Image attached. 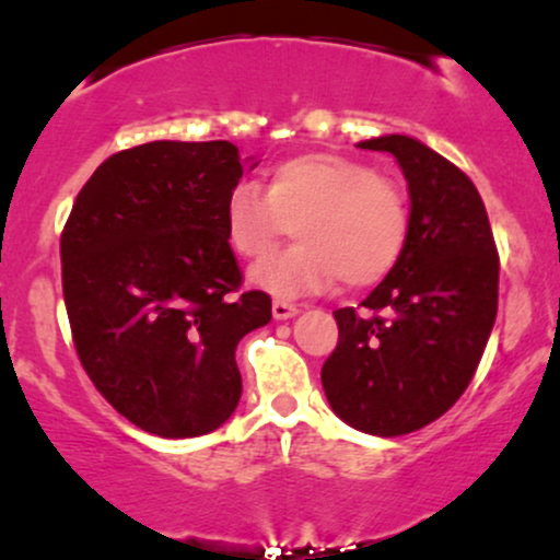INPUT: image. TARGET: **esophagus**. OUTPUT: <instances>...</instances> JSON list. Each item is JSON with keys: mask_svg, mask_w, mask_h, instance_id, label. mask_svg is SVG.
<instances>
[{"mask_svg": "<svg viewBox=\"0 0 560 560\" xmlns=\"http://www.w3.org/2000/svg\"><path fill=\"white\" fill-rule=\"evenodd\" d=\"M272 315H275V320L295 318L298 305L295 303H288V300H275V303H272Z\"/></svg>", "mask_w": 560, "mask_h": 560, "instance_id": "esophagus-1", "label": "esophagus"}]
</instances>
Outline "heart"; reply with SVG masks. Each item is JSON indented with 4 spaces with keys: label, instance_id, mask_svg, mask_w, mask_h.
<instances>
[{
    "label": "heart",
    "instance_id": "obj_1",
    "mask_svg": "<svg viewBox=\"0 0 560 560\" xmlns=\"http://www.w3.org/2000/svg\"><path fill=\"white\" fill-rule=\"evenodd\" d=\"M226 240L260 257L295 224L298 245L262 257L249 282L278 298L323 293L340 278L363 288L399 260L409 207L399 184L363 161L303 153L272 166L267 191L242 182L226 197Z\"/></svg>",
    "mask_w": 560,
    "mask_h": 560
}]
</instances>
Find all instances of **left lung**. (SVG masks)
<instances>
[{
	"instance_id": "left-lung-1",
	"label": "left lung",
	"mask_w": 560,
	"mask_h": 560,
	"mask_svg": "<svg viewBox=\"0 0 560 560\" xmlns=\"http://www.w3.org/2000/svg\"><path fill=\"white\" fill-rule=\"evenodd\" d=\"M409 184L399 260L361 307L336 311L338 346L320 381L353 429L399 436L432 424L472 381L498 315L500 257L469 176L409 136H378Z\"/></svg>"
}]
</instances>
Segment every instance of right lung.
Listing matches in <instances>:
<instances>
[{
	"label": "right lung",
	"mask_w": 560,
	"mask_h": 560,
	"mask_svg": "<svg viewBox=\"0 0 560 560\" xmlns=\"http://www.w3.org/2000/svg\"><path fill=\"white\" fill-rule=\"evenodd\" d=\"M230 141H151L113 153L80 189L60 237L62 295L85 374L143 432L184 440L237 409V343L272 318L240 290L226 197Z\"/></svg>",
	"instance_id": "1"
}]
</instances>
